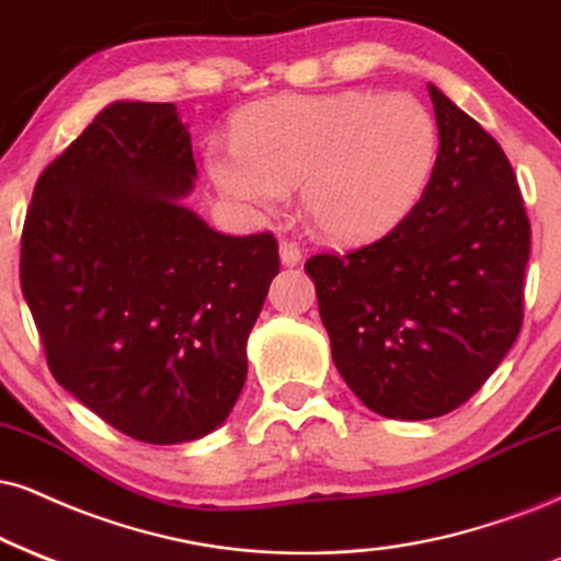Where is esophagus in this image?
Masks as SVG:
<instances>
[{
	"label": "esophagus",
	"mask_w": 561,
	"mask_h": 561,
	"mask_svg": "<svg viewBox=\"0 0 561 561\" xmlns=\"http://www.w3.org/2000/svg\"><path fill=\"white\" fill-rule=\"evenodd\" d=\"M280 262L286 267H294V265H299L301 262V249H299V244H296V241H288V239H280Z\"/></svg>",
	"instance_id": "esophagus-1"
}]
</instances>
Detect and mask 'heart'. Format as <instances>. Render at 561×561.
<instances>
[{
    "instance_id": "obj_1",
    "label": "heart",
    "mask_w": 561,
    "mask_h": 561,
    "mask_svg": "<svg viewBox=\"0 0 561 561\" xmlns=\"http://www.w3.org/2000/svg\"><path fill=\"white\" fill-rule=\"evenodd\" d=\"M432 116L408 95L283 93L239 114L233 140L205 153L233 203L273 210L299 186L309 226L333 244H364L398 226L434 163Z\"/></svg>"
}]
</instances>
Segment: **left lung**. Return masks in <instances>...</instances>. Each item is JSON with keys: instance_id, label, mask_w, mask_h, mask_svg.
<instances>
[{"instance_id": "8db88e82", "label": "left lung", "mask_w": 561, "mask_h": 561, "mask_svg": "<svg viewBox=\"0 0 561 561\" xmlns=\"http://www.w3.org/2000/svg\"><path fill=\"white\" fill-rule=\"evenodd\" d=\"M439 129L432 179L375 244L314 254L304 270L333 362L385 419H437L466 403L523 324L530 224L507 156L428 85Z\"/></svg>"}]
</instances>
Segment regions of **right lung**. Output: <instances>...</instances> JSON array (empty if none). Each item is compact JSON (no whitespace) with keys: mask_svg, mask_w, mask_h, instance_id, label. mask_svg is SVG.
I'll list each match as a JSON object with an SVG mask.
<instances>
[{"mask_svg":"<svg viewBox=\"0 0 561 561\" xmlns=\"http://www.w3.org/2000/svg\"><path fill=\"white\" fill-rule=\"evenodd\" d=\"M195 179L174 103L114 101L38 176L20 239L54 379L148 445L228 419L280 267L273 233L228 237L182 203Z\"/></svg>","mask_w":561,"mask_h":561,"instance_id":"obj_1","label":"right lung"}]
</instances>
